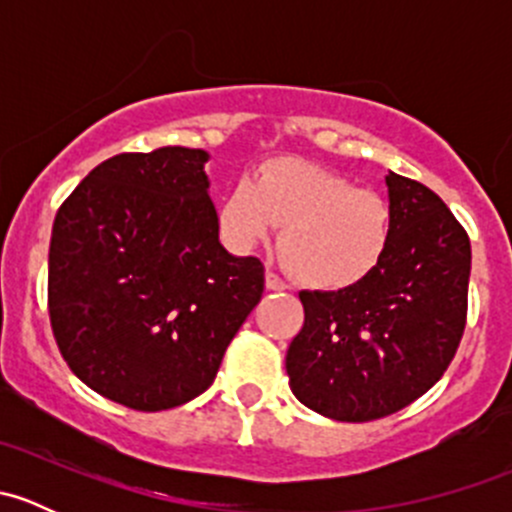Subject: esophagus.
<instances>
[{"label":"esophagus","instance_id":"obj_1","mask_svg":"<svg viewBox=\"0 0 512 512\" xmlns=\"http://www.w3.org/2000/svg\"><path fill=\"white\" fill-rule=\"evenodd\" d=\"M265 285H267V289H272V292H282V289H287V282L282 280V277L277 275V272H272V270H267Z\"/></svg>","mask_w":512,"mask_h":512}]
</instances>
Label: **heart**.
Segmentation results:
<instances>
[{"label":"heart","instance_id":"obj_1","mask_svg":"<svg viewBox=\"0 0 512 512\" xmlns=\"http://www.w3.org/2000/svg\"><path fill=\"white\" fill-rule=\"evenodd\" d=\"M218 223L227 245L240 252L255 250L282 225L280 252L292 275L324 292L364 282L391 240V208L379 193L297 158L275 160L257 180H237Z\"/></svg>","mask_w":512,"mask_h":512}]
</instances>
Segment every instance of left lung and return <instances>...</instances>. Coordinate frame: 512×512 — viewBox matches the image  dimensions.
I'll list each match as a JSON object with an SVG mask.
<instances>
[{
	"label": "left lung",
	"instance_id": "left-lung-1",
	"mask_svg": "<svg viewBox=\"0 0 512 512\" xmlns=\"http://www.w3.org/2000/svg\"><path fill=\"white\" fill-rule=\"evenodd\" d=\"M391 240L381 265L339 292H299L304 327L287 349L292 394L334 421H374L443 376L466 329L471 240L418 180L386 175Z\"/></svg>",
	"mask_w": 512,
	"mask_h": 512
}]
</instances>
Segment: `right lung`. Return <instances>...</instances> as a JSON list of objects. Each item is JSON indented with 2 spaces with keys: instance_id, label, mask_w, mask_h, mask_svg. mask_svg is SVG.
<instances>
[{
  "instance_id": "right-lung-1",
  "label": "right lung",
  "mask_w": 512,
  "mask_h": 512,
  "mask_svg": "<svg viewBox=\"0 0 512 512\" xmlns=\"http://www.w3.org/2000/svg\"><path fill=\"white\" fill-rule=\"evenodd\" d=\"M200 148L121 153L61 203L49 247V319L89 389L133 411L203 394L257 307L265 265L218 240Z\"/></svg>"
}]
</instances>
